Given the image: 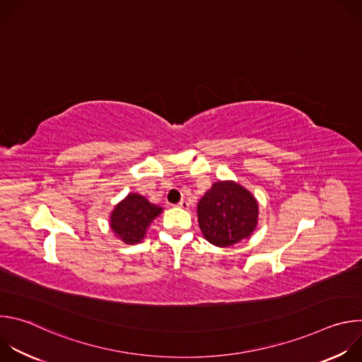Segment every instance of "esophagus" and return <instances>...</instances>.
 I'll return each mask as SVG.
<instances>
[{"instance_id":"34e87169","label":"esophagus","mask_w":362,"mask_h":362,"mask_svg":"<svg viewBox=\"0 0 362 362\" xmlns=\"http://www.w3.org/2000/svg\"><path fill=\"white\" fill-rule=\"evenodd\" d=\"M177 206H179V208L187 209V208H189V202H187V200H185V199H182V200L177 203Z\"/></svg>"}]
</instances>
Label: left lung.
Segmentation results:
<instances>
[{
    "instance_id": "1",
    "label": "left lung",
    "mask_w": 362,
    "mask_h": 362,
    "mask_svg": "<svg viewBox=\"0 0 362 362\" xmlns=\"http://www.w3.org/2000/svg\"><path fill=\"white\" fill-rule=\"evenodd\" d=\"M197 221L212 245L232 246L256 228L257 203L240 185L218 182L197 202Z\"/></svg>"
}]
</instances>
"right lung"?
Here are the masks:
<instances>
[{"mask_svg":"<svg viewBox=\"0 0 362 362\" xmlns=\"http://www.w3.org/2000/svg\"><path fill=\"white\" fill-rule=\"evenodd\" d=\"M160 214L162 208L159 206L137 193H130L116 206L110 218V226L123 242L133 245L144 238L147 226Z\"/></svg>","mask_w":362,"mask_h":362,"instance_id":"add662e5","label":"right lung"}]
</instances>
